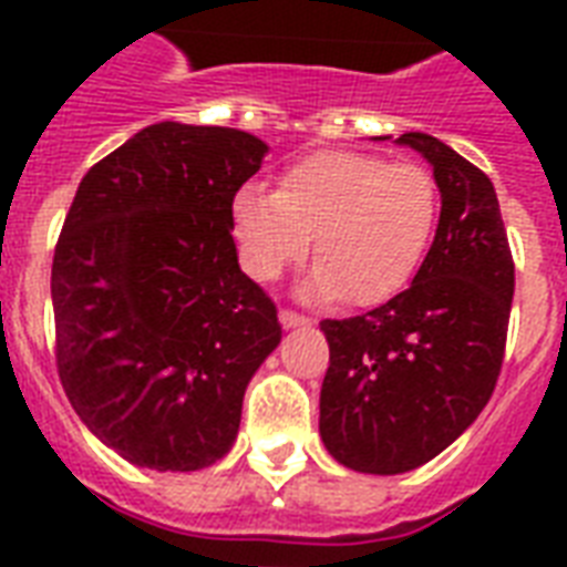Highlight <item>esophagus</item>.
I'll return each mask as SVG.
<instances>
[{"label": "esophagus", "instance_id": "34e87169", "mask_svg": "<svg viewBox=\"0 0 567 567\" xmlns=\"http://www.w3.org/2000/svg\"><path fill=\"white\" fill-rule=\"evenodd\" d=\"M279 320H282L285 329H291V327H302V323H309L311 318H306V315H300V311H293V309H282L279 311Z\"/></svg>", "mask_w": 567, "mask_h": 567}]
</instances>
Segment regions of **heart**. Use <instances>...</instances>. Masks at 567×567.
I'll return each mask as SVG.
<instances>
[{"instance_id": "b5f03b06", "label": "heart", "mask_w": 567, "mask_h": 567, "mask_svg": "<svg viewBox=\"0 0 567 567\" xmlns=\"http://www.w3.org/2000/svg\"><path fill=\"white\" fill-rule=\"evenodd\" d=\"M439 188L426 167L379 155L323 150L291 162L279 188H240L231 199V231L240 265L274 282L302 261L315 235V258L302 291L311 300L344 293L377 306L405 288L430 247Z\"/></svg>"}]
</instances>
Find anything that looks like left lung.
I'll return each instance as SVG.
<instances>
[{"label":"left lung","instance_id":"obj_1","mask_svg":"<svg viewBox=\"0 0 567 567\" xmlns=\"http://www.w3.org/2000/svg\"><path fill=\"white\" fill-rule=\"evenodd\" d=\"M432 164L435 240L412 285L377 309L323 320L320 439L341 465L403 474L476 421L506 353L515 261L492 179L439 137H396Z\"/></svg>","mask_w":567,"mask_h":567}]
</instances>
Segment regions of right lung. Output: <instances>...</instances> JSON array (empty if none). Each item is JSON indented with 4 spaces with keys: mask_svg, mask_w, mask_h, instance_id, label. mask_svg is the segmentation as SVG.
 I'll list each match as a JSON object with an SVG mask.
<instances>
[{
    "mask_svg": "<svg viewBox=\"0 0 567 567\" xmlns=\"http://www.w3.org/2000/svg\"><path fill=\"white\" fill-rule=\"evenodd\" d=\"M265 153L238 128L155 123L93 164L66 212L58 377L87 430L135 465L226 456L249 379L282 341L231 240V199Z\"/></svg>",
    "mask_w": 567,
    "mask_h": 567,
    "instance_id": "right-lung-1",
    "label": "right lung"
}]
</instances>
